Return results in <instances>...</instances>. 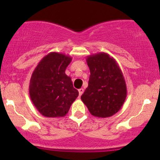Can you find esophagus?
Listing matches in <instances>:
<instances>
[{
    "label": "esophagus",
    "instance_id": "obj_1",
    "mask_svg": "<svg viewBox=\"0 0 160 160\" xmlns=\"http://www.w3.org/2000/svg\"><path fill=\"white\" fill-rule=\"evenodd\" d=\"M83 91H84V90L83 89V88H80V89H79V96H81L82 94H83Z\"/></svg>",
    "mask_w": 160,
    "mask_h": 160
}]
</instances>
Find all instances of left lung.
I'll return each instance as SVG.
<instances>
[{
    "label": "left lung",
    "instance_id": "1",
    "mask_svg": "<svg viewBox=\"0 0 160 160\" xmlns=\"http://www.w3.org/2000/svg\"><path fill=\"white\" fill-rule=\"evenodd\" d=\"M90 76L81 100L92 115L108 118L123 105L127 88L123 73L115 59L105 52L87 57Z\"/></svg>",
    "mask_w": 160,
    "mask_h": 160
}]
</instances>
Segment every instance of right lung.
Returning <instances> with one entry per match:
<instances>
[{
  "mask_svg": "<svg viewBox=\"0 0 160 160\" xmlns=\"http://www.w3.org/2000/svg\"><path fill=\"white\" fill-rule=\"evenodd\" d=\"M72 61L69 56L49 52L38 62L31 77L29 95L41 114L47 118L64 117L79 92L65 70Z\"/></svg>",
  "mask_w": 160,
  "mask_h": 160,
  "instance_id": "add662e5",
  "label": "right lung"
}]
</instances>
